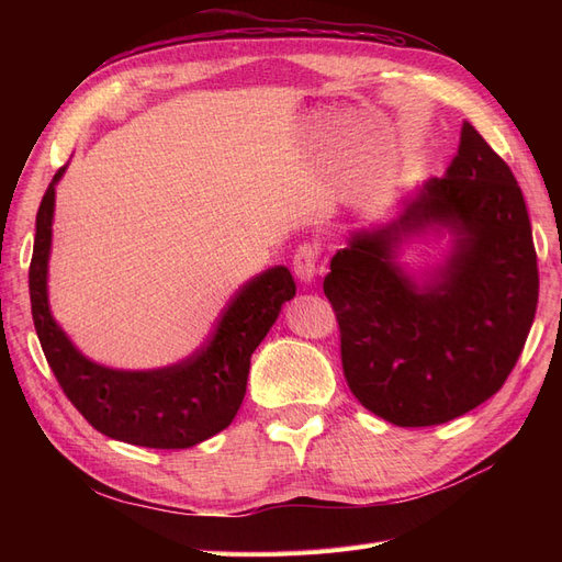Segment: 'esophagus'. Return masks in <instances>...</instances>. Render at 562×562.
Listing matches in <instances>:
<instances>
[{"label": "esophagus", "instance_id": "34e87169", "mask_svg": "<svg viewBox=\"0 0 562 562\" xmlns=\"http://www.w3.org/2000/svg\"><path fill=\"white\" fill-rule=\"evenodd\" d=\"M318 260H321V246L316 241H304L297 246L295 258H293V269L295 277L300 281H314L316 271H318Z\"/></svg>", "mask_w": 562, "mask_h": 562}]
</instances>
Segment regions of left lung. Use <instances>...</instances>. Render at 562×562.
<instances>
[{
    "label": "left lung",
    "mask_w": 562,
    "mask_h": 562,
    "mask_svg": "<svg viewBox=\"0 0 562 562\" xmlns=\"http://www.w3.org/2000/svg\"><path fill=\"white\" fill-rule=\"evenodd\" d=\"M448 224L460 239L441 279L419 292L390 262L401 231ZM323 293L339 326L345 380L396 427H434L495 396L532 328L539 269L512 168L464 122L443 178L398 223L353 234Z\"/></svg>",
    "instance_id": "1"
}]
</instances>
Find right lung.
I'll return each instance as SVG.
<instances>
[{
    "label": "right lung",
    "mask_w": 562,
    "mask_h": 562,
    "mask_svg": "<svg viewBox=\"0 0 562 562\" xmlns=\"http://www.w3.org/2000/svg\"><path fill=\"white\" fill-rule=\"evenodd\" d=\"M63 171L65 166L40 203L30 262L32 321L63 394L93 429L131 446L182 450L227 429L246 394L250 353L274 326L281 304L295 295L291 271L271 267L250 279L225 307L209 342L190 359L140 372L91 363L56 326L46 297L50 220Z\"/></svg>",
    "instance_id": "right-lung-1"
}]
</instances>
